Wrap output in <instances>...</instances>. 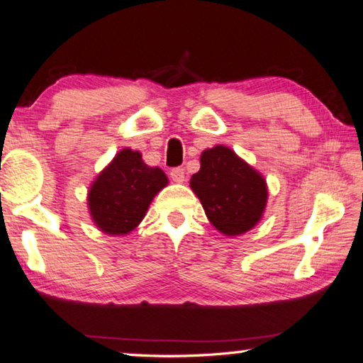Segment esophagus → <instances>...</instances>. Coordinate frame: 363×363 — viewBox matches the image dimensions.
<instances>
[{
  "mask_svg": "<svg viewBox=\"0 0 363 363\" xmlns=\"http://www.w3.org/2000/svg\"><path fill=\"white\" fill-rule=\"evenodd\" d=\"M169 176H171L172 181L179 182V184L184 182V179H186V172H184L182 167H174V169H171Z\"/></svg>",
  "mask_w": 363,
  "mask_h": 363,
  "instance_id": "obj_1",
  "label": "esophagus"
}]
</instances>
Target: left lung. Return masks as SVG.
Instances as JSON below:
<instances>
[{"mask_svg":"<svg viewBox=\"0 0 363 363\" xmlns=\"http://www.w3.org/2000/svg\"><path fill=\"white\" fill-rule=\"evenodd\" d=\"M205 215L220 233L238 236L262 218L267 203L266 179L233 150L216 145L200 155V169L191 177Z\"/></svg>","mask_w":363,"mask_h":363,"instance_id":"1","label":"left lung"}]
</instances>
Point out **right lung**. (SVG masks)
<instances>
[{
  "label": "right lung",
  "mask_w": 363,
  "mask_h": 363,
  "mask_svg": "<svg viewBox=\"0 0 363 363\" xmlns=\"http://www.w3.org/2000/svg\"><path fill=\"white\" fill-rule=\"evenodd\" d=\"M166 186L167 177L160 167L145 164L140 151L123 148L91 184V218L107 235H128L145 218L153 197Z\"/></svg>",
  "instance_id": "add662e5"
}]
</instances>
